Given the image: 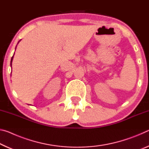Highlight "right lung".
I'll return each mask as SVG.
<instances>
[{"instance_id":"obj_1","label":"right lung","mask_w":149,"mask_h":149,"mask_svg":"<svg viewBox=\"0 0 149 149\" xmlns=\"http://www.w3.org/2000/svg\"><path fill=\"white\" fill-rule=\"evenodd\" d=\"M13 58H14V55H13V56L12 57V58H11V62H10V65L12 66V60H13Z\"/></svg>"}]
</instances>
